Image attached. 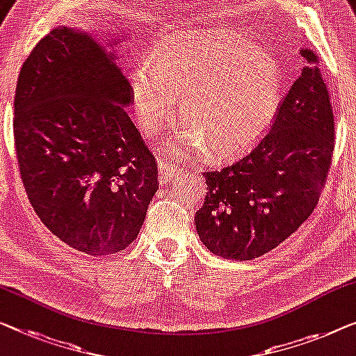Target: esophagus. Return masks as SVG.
Listing matches in <instances>:
<instances>
[{
  "instance_id": "34e87169",
  "label": "esophagus",
  "mask_w": 356,
  "mask_h": 356,
  "mask_svg": "<svg viewBox=\"0 0 356 356\" xmlns=\"http://www.w3.org/2000/svg\"><path fill=\"white\" fill-rule=\"evenodd\" d=\"M180 171H182V169H180L172 160H168V158H160V166H158V172H160L161 177H164V179L174 177V176H177Z\"/></svg>"
}]
</instances>
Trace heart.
<instances>
[{
	"label": "heart",
	"instance_id": "heart-1",
	"mask_svg": "<svg viewBox=\"0 0 356 356\" xmlns=\"http://www.w3.org/2000/svg\"><path fill=\"white\" fill-rule=\"evenodd\" d=\"M136 118L148 132L179 116V97L190 129L180 156L206 148L211 158H233L267 132L281 102V72L272 56L227 30L188 33L164 42L152 67L131 75Z\"/></svg>",
	"mask_w": 356,
	"mask_h": 356
}]
</instances>
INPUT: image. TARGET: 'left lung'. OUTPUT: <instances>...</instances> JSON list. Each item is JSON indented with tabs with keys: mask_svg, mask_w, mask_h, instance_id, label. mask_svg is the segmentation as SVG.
Segmentation results:
<instances>
[{
	"mask_svg": "<svg viewBox=\"0 0 356 356\" xmlns=\"http://www.w3.org/2000/svg\"><path fill=\"white\" fill-rule=\"evenodd\" d=\"M300 76L256 147L204 172L208 193L196 232L216 256L251 261L281 245L309 219L332 163L334 113L320 59L302 47Z\"/></svg>",
	"mask_w": 356,
	"mask_h": 356,
	"instance_id": "8db88e82",
	"label": "left lung"
}]
</instances>
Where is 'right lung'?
Segmentation results:
<instances>
[{
    "instance_id": "add662e5",
    "label": "right lung",
    "mask_w": 356,
    "mask_h": 356,
    "mask_svg": "<svg viewBox=\"0 0 356 356\" xmlns=\"http://www.w3.org/2000/svg\"><path fill=\"white\" fill-rule=\"evenodd\" d=\"M131 84L92 38L51 30L19 73L14 144L25 192L76 251L131 245L158 190V163L126 111Z\"/></svg>"
}]
</instances>
